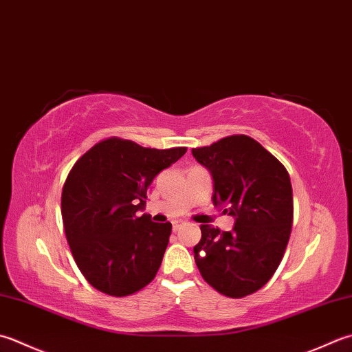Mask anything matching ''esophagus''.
<instances>
[{
	"label": "esophagus",
	"mask_w": 352,
	"mask_h": 352,
	"mask_svg": "<svg viewBox=\"0 0 352 352\" xmlns=\"http://www.w3.org/2000/svg\"><path fill=\"white\" fill-rule=\"evenodd\" d=\"M183 224H184V221H182V219H177V221L172 223V229H174V232H177Z\"/></svg>",
	"instance_id": "esophagus-1"
}]
</instances>
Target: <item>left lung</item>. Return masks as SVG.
Masks as SVG:
<instances>
[{
  "label": "left lung",
  "instance_id": "obj_1",
  "mask_svg": "<svg viewBox=\"0 0 352 352\" xmlns=\"http://www.w3.org/2000/svg\"><path fill=\"white\" fill-rule=\"evenodd\" d=\"M192 155L210 172L213 206L235 218L230 232L201 226L197 267L217 292L244 298L270 280L284 256L293 223L290 175L247 135L224 137Z\"/></svg>",
  "mask_w": 352,
  "mask_h": 352
}]
</instances>
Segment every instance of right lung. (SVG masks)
<instances>
[{
	"mask_svg": "<svg viewBox=\"0 0 352 352\" xmlns=\"http://www.w3.org/2000/svg\"><path fill=\"white\" fill-rule=\"evenodd\" d=\"M184 154L114 137L74 163L62 189V221L76 264L99 292L122 298L155 278L172 224L137 212L154 178Z\"/></svg>",
	"mask_w": 352,
	"mask_h": 352,
	"instance_id": "add662e5",
	"label": "right lung"
}]
</instances>
